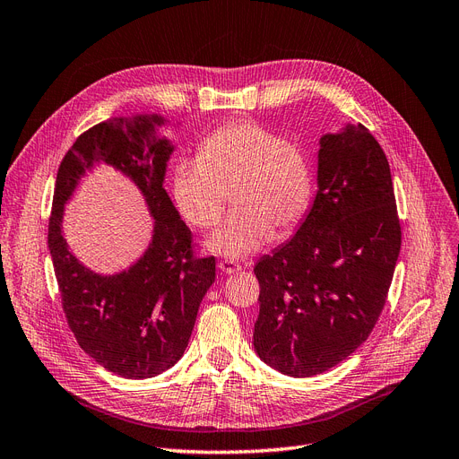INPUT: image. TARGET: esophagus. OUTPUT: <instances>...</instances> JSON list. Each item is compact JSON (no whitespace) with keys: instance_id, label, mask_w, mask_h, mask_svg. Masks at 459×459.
<instances>
[{"instance_id":"esophagus-1","label":"esophagus","mask_w":459,"mask_h":459,"mask_svg":"<svg viewBox=\"0 0 459 459\" xmlns=\"http://www.w3.org/2000/svg\"><path fill=\"white\" fill-rule=\"evenodd\" d=\"M219 270L223 274H234V273H238V270H242V266L232 259H223V261H219Z\"/></svg>"}]
</instances>
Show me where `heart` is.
<instances>
[{
    "label": "heart",
    "instance_id": "heart-1",
    "mask_svg": "<svg viewBox=\"0 0 459 459\" xmlns=\"http://www.w3.org/2000/svg\"><path fill=\"white\" fill-rule=\"evenodd\" d=\"M232 198V213L208 240L225 257H246L278 234L293 232L314 198L310 152L295 140L249 118L210 132L198 159H179L172 168V196L181 215L198 230L217 225Z\"/></svg>",
    "mask_w": 459,
    "mask_h": 459
}]
</instances>
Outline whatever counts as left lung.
I'll return each mask as SVG.
<instances>
[{
    "mask_svg": "<svg viewBox=\"0 0 459 459\" xmlns=\"http://www.w3.org/2000/svg\"><path fill=\"white\" fill-rule=\"evenodd\" d=\"M317 195L293 238L255 273L253 346L281 375L307 378L344 361L375 329L401 249L389 162L361 123L319 142Z\"/></svg>",
    "mask_w": 459,
    "mask_h": 459,
    "instance_id": "obj_1",
    "label": "left lung"
}]
</instances>
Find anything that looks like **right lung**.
I'll return each mask as SVG.
<instances>
[{"label": "right lung", "mask_w": 459, "mask_h": 459, "mask_svg": "<svg viewBox=\"0 0 459 459\" xmlns=\"http://www.w3.org/2000/svg\"><path fill=\"white\" fill-rule=\"evenodd\" d=\"M162 123L159 115L115 118L82 132L60 162L48 217V249L67 325L98 365L130 380L157 377L179 361L215 281V257L196 255L193 234L162 186L172 152L152 135ZM100 160L139 185L156 217L146 255L113 277L84 269L61 236L63 204L83 169Z\"/></svg>", "instance_id": "add662e5"}]
</instances>
